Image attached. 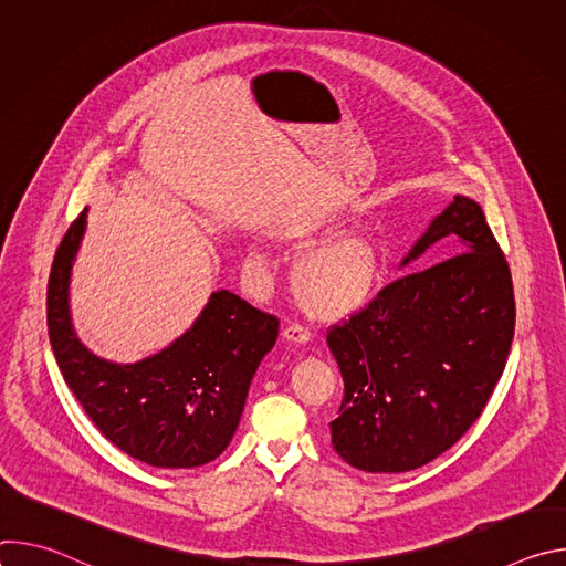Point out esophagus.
<instances>
[{
  "instance_id": "1",
  "label": "esophagus",
  "mask_w": 566,
  "mask_h": 566,
  "mask_svg": "<svg viewBox=\"0 0 566 566\" xmlns=\"http://www.w3.org/2000/svg\"><path fill=\"white\" fill-rule=\"evenodd\" d=\"M282 336H284V340H289V343H293V345H306V343L311 340V334H308L306 329L297 327V325L286 327V329L282 332Z\"/></svg>"
}]
</instances>
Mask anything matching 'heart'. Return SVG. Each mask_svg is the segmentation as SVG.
<instances>
[{
    "mask_svg": "<svg viewBox=\"0 0 566 566\" xmlns=\"http://www.w3.org/2000/svg\"><path fill=\"white\" fill-rule=\"evenodd\" d=\"M334 230L336 223L332 221H304L280 232V239L286 244L297 249L311 247L293 266V291L300 304L322 319L345 317L363 308L376 295L385 266L382 244L374 230L356 228L327 242L321 241ZM315 240L321 244L316 245ZM247 266L262 271L266 258L251 251Z\"/></svg>",
    "mask_w": 566,
    "mask_h": 566,
    "instance_id": "obj_1",
    "label": "heart"
}]
</instances>
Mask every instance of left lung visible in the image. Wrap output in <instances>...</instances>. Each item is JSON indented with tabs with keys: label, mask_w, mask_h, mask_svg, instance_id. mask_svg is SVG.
I'll use <instances>...</instances> for the list:
<instances>
[{
	"label": "left lung",
	"mask_w": 566,
	"mask_h": 566,
	"mask_svg": "<svg viewBox=\"0 0 566 566\" xmlns=\"http://www.w3.org/2000/svg\"><path fill=\"white\" fill-rule=\"evenodd\" d=\"M441 239L452 258L398 277L327 336L345 380L332 443L358 470L437 459L479 419L506 367L513 280L481 206L454 195L400 269Z\"/></svg>",
	"instance_id": "1"
}]
</instances>
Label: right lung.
Segmentation results:
<instances>
[{
	"instance_id": "add662e5",
	"label": "right lung",
	"mask_w": 566,
	"mask_h": 566,
	"mask_svg": "<svg viewBox=\"0 0 566 566\" xmlns=\"http://www.w3.org/2000/svg\"><path fill=\"white\" fill-rule=\"evenodd\" d=\"M85 208L53 258L46 291L49 340L69 389L96 428L154 468L217 459L237 432L253 376L277 340V317L239 295L212 291L192 325L136 363H114L77 338L71 273L87 230Z\"/></svg>"
}]
</instances>
